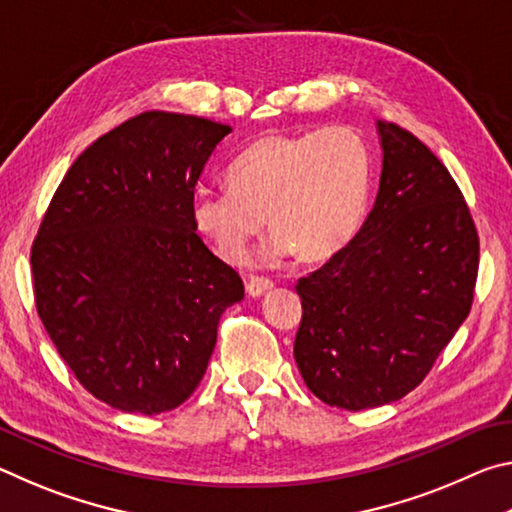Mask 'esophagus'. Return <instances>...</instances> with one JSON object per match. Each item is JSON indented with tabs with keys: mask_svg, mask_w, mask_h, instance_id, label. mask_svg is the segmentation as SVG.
<instances>
[{
	"mask_svg": "<svg viewBox=\"0 0 512 512\" xmlns=\"http://www.w3.org/2000/svg\"><path fill=\"white\" fill-rule=\"evenodd\" d=\"M273 289V282L266 280V277H250L248 284H246V293L250 298H259L264 296L266 291Z\"/></svg>",
	"mask_w": 512,
	"mask_h": 512,
	"instance_id": "34e87169",
	"label": "esophagus"
}]
</instances>
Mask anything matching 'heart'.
<instances>
[{
  "instance_id": "1",
  "label": "heart",
  "mask_w": 512,
  "mask_h": 512,
  "mask_svg": "<svg viewBox=\"0 0 512 512\" xmlns=\"http://www.w3.org/2000/svg\"><path fill=\"white\" fill-rule=\"evenodd\" d=\"M370 149L350 126L268 135L228 164L230 187L196 189L192 221L216 255L244 264L266 221L262 257L325 262L350 244L370 196Z\"/></svg>"
}]
</instances>
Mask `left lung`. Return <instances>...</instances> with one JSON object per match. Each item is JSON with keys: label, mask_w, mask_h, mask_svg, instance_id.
I'll list each match as a JSON object with an SVG mask.
<instances>
[{"label": "left lung", "mask_w": 512, "mask_h": 512, "mask_svg": "<svg viewBox=\"0 0 512 512\" xmlns=\"http://www.w3.org/2000/svg\"><path fill=\"white\" fill-rule=\"evenodd\" d=\"M381 178L366 223L300 277L293 357L311 393L361 411L402 400L470 314L479 235L461 189L418 137L377 121Z\"/></svg>", "instance_id": "left-lung-1"}]
</instances>
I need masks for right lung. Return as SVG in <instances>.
I'll use <instances>...</instances> for the list:
<instances>
[{"mask_svg":"<svg viewBox=\"0 0 512 512\" xmlns=\"http://www.w3.org/2000/svg\"><path fill=\"white\" fill-rule=\"evenodd\" d=\"M230 126L149 110L88 146L65 173L31 248L38 316L83 388L158 415L196 391L221 314L244 282L189 212Z\"/></svg>","mask_w":512,"mask_h":512,"instance_id":"obj_1","label":"right lung"}]
</instances>
